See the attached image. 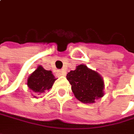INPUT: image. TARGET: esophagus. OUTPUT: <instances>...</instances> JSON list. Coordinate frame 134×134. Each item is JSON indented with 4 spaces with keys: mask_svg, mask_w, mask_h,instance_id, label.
<instances>
[{
    "mask_svg": "<svg viewBox=\"0 0 134 134\" xmlns=\"http://www.w3.org/2000/svg\"><path fill=\"white\" fill-rule=\"evenodd\" d=\"M57 75L59 76H65L66 75V71H58Z\"/></svg>",
    "mask_w": 134,
    "mask_h": 134,
    "instance_id": "1",
    "label": "esophagus"
}]
</instances>
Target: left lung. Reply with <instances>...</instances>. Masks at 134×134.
Segmentation results:
<instances>
[{"label":"left lung","mask_w":134,"mask_h":134,"mask_svg":"<svg viewBox=\"0 0 134 134\" xmlns=\"http://www.w3.org/2000/svg\"><path fill=\"white\" fill-rule=\"evenodd\" d=\"M66 79L71 85L75 97L82 103L92 104L104 96V83L102 77L84 64L71 71L66 75Z\"/></svg>","instance_id":"1"}]
</instances>
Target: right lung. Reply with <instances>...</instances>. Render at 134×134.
Wrapping results in <instances>:
<instances>
[{"label":"right lung","instance_id":"right-lung-1","mask_svg":"<svg viewBox=\"0 0 134 134\" xmlns=\"http://www.w3.org/2000/svg\"><path fill=\"white\" fill-rule=\"evenodd\" d=\"M55 81V79L51 71H46L41 66H38L37 69L29 76L27 86L31 90L39 95L40 93L49 90L52 87ZM34 97H36L35 96Z\"/></svg>","mask_w":134,"mask_h":134}]
</instances>
